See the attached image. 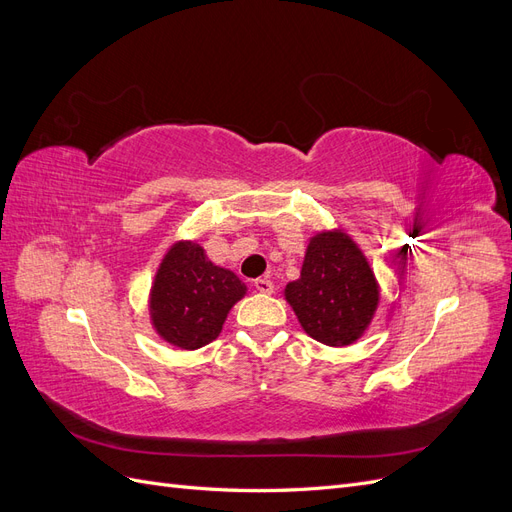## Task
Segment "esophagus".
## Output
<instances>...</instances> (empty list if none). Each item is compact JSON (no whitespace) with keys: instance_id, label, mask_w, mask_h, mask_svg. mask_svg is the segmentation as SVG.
Wrapping results in <instances>:
<instances>
[{"instance_id":"obj_1","label":"esophagus","mask_w":512,"mask_h":512,"mask_svg":"<svg viewBox=\"0 0 512 512\" xmlns=\"http://www.w3.org/2000/svg\"><path fill=\"white\" fill-rule=\"evenodd\" d=\"M254 288L260 294H271L273 292V282L267 280V277H258V280H254Z\"/></svg>"}]
</instances>
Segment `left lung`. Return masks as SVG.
Masks as SVG:
<instances>
[{"instance_id": "obj_1", "label": "left lung", "mask_w": 512, "mask_h": 512, "mask_svg": "<svg viewBox=\"0 0 512 512\" xmlns=\"http://www.w3.org/2000/svg\"><path fill=\"white\" fill-rule=\"evenodd\" d=\"M284 299L309 337L346 348L371 327L380 284L359 243L337 226L309 237L299 280L286 284Z\"/></svg>"}]
</instances>
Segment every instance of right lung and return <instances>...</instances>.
Here are the masks:
<instances>
[{
  "label": "right lung",
  "instance_id": "1",
  "mask_svg": "<svg viewBox=\"0 0 512 512\" xmlns=\"http://www.w3.org/2000/svg\"><path fill=\"white\" fill-rule=\"evenodd\" d=\"M245 294L247 286L230 269L213 265L203 245L177 241L151 282V327L170 346L198 350L222 333L228 312Z\"/></svg>",
  "mask_w": 512,
  "mask_h": 512
}]
</instances>
